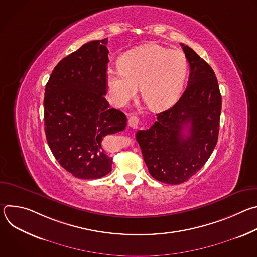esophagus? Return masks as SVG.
Segmentation results:
<instances>
[{
	"label": "esophagus",
	"instance_id": "34e87169",
	"mask_svg": "<svg viewBox=\"0 0 257 257\" xmlns=\"http://www.w3.org/2000/svg\"><path fill=\"white\" fill-rule=\"evenodd\" d=\"M138 122H139V120H138L137 117L131 116V117L129 118V120H128V125H129L131 128L136 129V128L138 127Z\"/></svg>",
	"mask_w": 257,
	"mask_h": 257
}]
</instances>
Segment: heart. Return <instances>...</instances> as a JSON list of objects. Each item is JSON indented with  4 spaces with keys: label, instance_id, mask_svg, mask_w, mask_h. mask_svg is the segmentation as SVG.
<instances>
[{
    "label": "heart",
    "instance_id": "heart-1",
    "mask_svg": "<svg viewBox=\"0 0 257 257\" xmlns=\"http://www.w3.org/2000/svg\"><path fill=\"white\" fill-rule=\"evenodd\" d=\"M119 69L108 70L105 79L107 94L115 105H126L139 86L146 105L152 111H163L180 96L188 64L182 52L150 44L124 54Z\"/></svg>",
    "mask_w": 257,
    "mask_h": 257
}]
</instances>
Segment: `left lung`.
I'll use <instances>...</instances> for the list:
<instances>
[{
	"label": "left lung",
	"mask_w": 257,
	"mask_h": 257,
	"mask_svg": "<svg viewBox=\"0 0 257 257\" xmlns=\"http://www.w3.org/2000/svg\"><path fill=\"white\" fill-rule=\"evenodd\" d=\"M190 66L188 85L179 100L157 115V122L136 133L151 175L181 184L198 172L217 142L222 96L211 67L181 44Z\"/></svg>",
	"instance_id": "8db88e82"
}]
</instances>
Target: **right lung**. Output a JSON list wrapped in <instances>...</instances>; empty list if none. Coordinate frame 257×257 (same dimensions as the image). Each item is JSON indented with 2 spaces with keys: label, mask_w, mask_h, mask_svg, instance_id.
Segmentation results:
<instances>
[{
  "label": "right lung",
  "mask_w": 257,
  "mask_h": 257,
  "mask_svg": "<svg viewBox=\"0 0 257 257\" xmlns=\"http://www.w3.org/2000/svg\"><path fill=\"white\" fill-rule=\"evenodd\" d=\"M107 39L84 44L53 70L45 89V132L58 163L79 179L112 171L106 135L123 131L126 116L109 107L106 94Z\"/></svg>",
  "instance_id": "obj_1"
}]
</instances>
